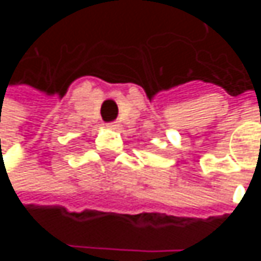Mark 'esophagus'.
<instances>
[{
	"mask_svg": "<svg viewBox=\"0 0 261 261\" xmlns=\"http://www.w3.org/2000/svg\"><path fill=\"white\" fill-rule=\"evenodd\" d=\"M107 127H109V128H112V130H116V128L119 127V124H118V122H112V124H109Z\"/></svg>",
	"mask_w": 261,
	"mask_h": 261,
	"instance_id": "34e87169",
	"label": "esophagus"
}]
</instances>
